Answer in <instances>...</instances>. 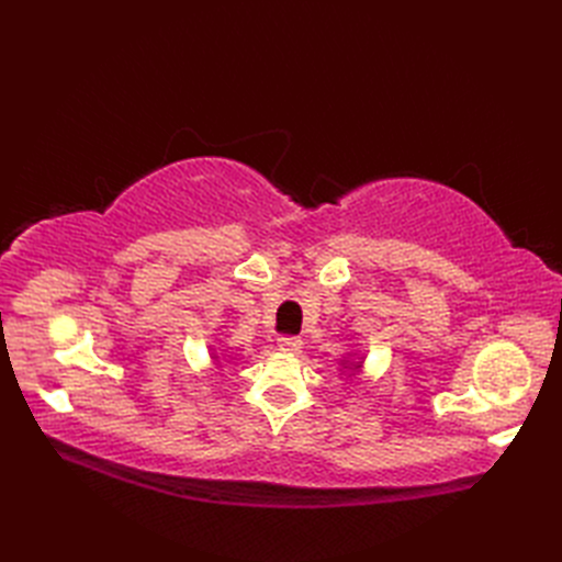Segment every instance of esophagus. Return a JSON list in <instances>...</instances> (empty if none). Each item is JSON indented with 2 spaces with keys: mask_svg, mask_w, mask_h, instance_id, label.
Wrapping results in <instances>:
<instances>
[{
  "mask_svg": "<svg viewBox=\"0 0 562 562\" xmlns=\"http://www.w3.org/2000/svg\"><path fill=\"white\" fill-rule=\"evenodd\" d=\"M279 349L285 353H300L302 339L300 337H279Z\"/></svg>",
  "mask_w": 562,
  "mask_h": 562,
  "instance_id": "34e87169",
  "label": "esophagus"
}]
</instances>
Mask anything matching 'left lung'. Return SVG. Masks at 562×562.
<instances>
[{
    "mask_svg": "<svg viewBox=\"0 0 562 562\" xmlns=\"http://www.w3.org/2000/svg\"><path fill=\"white\" fill-rule=\"evenodd\" d=\"M363 361H366V356L363 353H359V351H349L342 361H339V375H345V378H356L359 375V372L363 370Z\"/></svg>",
    "mask_w": 562,
    "mask_h": 562,
    "instance_id": "left-lung-1",
    "label": "left lung"
}]
</instances>
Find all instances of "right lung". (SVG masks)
<instances>
[{
    "label": "right lung",
    "instance_id": "add662e5",
    "mask_svg": "<svg viewBox=\"0 0 562 562\" xmlns=\"http://www.w3.org/2000/svg\"><path fill=\"white\" fill-rule=\"evenodd\" d=\"M223 356H225V359H229V353H223ZM211 359L215 361V366H220V363H217V361H220V356L215 353V349H213V353H211ZM232 361H234V359H232ZM220 368H223V366H220Z\"/></svg>",
    "mask_w": 562,
    "mask_h": 562
}]
</instances>
